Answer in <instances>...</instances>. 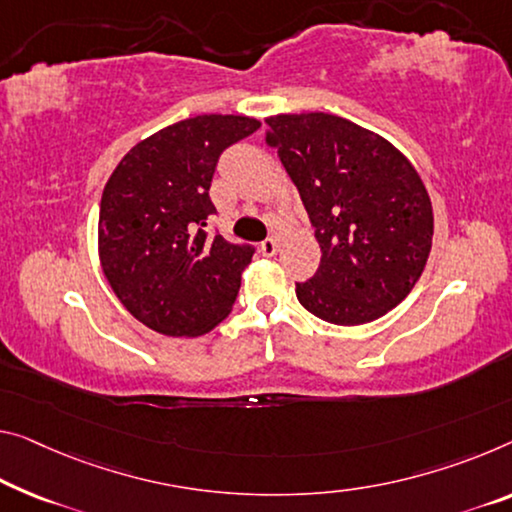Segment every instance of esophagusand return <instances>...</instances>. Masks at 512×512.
<instances>
[{
  "label": "esophagus",
  "mask_w": 512,
  "mask_h": 512,
  "mask_svg": "<svg viewBox=\"0 0 512 512\" xmlns=\"http://www.w3.org/2000/svg\"><path fill=\"white\" fill-rule=\"evenodd\" d=\"M277 249H279L277 238H267V240L261 242V254L263 256H274V254H277Z\"/></svg>",
  "instance_id": "obj_1"
}]
</instances>
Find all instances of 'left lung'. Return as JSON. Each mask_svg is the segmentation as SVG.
Listing matches in <instances>:
<instances>
[{
  "label": "left lung",
  "mask_w": 512,
  "mask_h": 512,
  "mask_svg": "<svg viewBox=\"0 0 512 512\" xmlns=\"http://www.w3.org/2000/svg\"><path fill=\"white\" fill-rule=\"evenodd\" d=\"M265 123L322 254L316 274L297 283V300L332 325L382 318L410 295L428 261L426 185L396 146L341 116L279 114Z\"/></svg>",
  "instance_id": "obj_1"
}]
</instances>
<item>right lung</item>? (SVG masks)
Returning a JSON list of instances; mask_svg holds the SVG:
<instances>
[{
    "mask_svg": "<svg viewBox=\"0 0 512 512\" xmlns=\"http://www.w3.org/2000/svg\"><path fill=\"white\" fill-rule=\"evenodd\" d=\"M261 128L249 116L203 114L155 132L119 162L102 190V272L139 322L201 336L229 316L254 247L203 229L215 206L219 155Z\"/></svg>",
    "mask_w": 512,
    "mask_h": 512,
    "instance_id": "add662e5",
    "label": "right lung"
}]
</instances>
